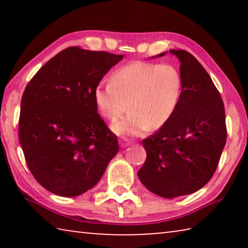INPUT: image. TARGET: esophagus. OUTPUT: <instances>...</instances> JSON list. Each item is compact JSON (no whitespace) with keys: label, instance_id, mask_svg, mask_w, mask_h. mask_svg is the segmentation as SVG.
<instances>
[{"label":"esophagus","instance_id":"34e87169","mask_svg":"<svg viewBox=\"0 0 248 248\" xmlns=\"http://www.w3.org/2000/svg\"><path fill=\"white\" fill-rule=\"evenodd\" d=\"M121 148H125V146L130 145V141L127 139V138H121V140L119 141Z\"/></svg>","mask_w":248,"mask_h":248}]
</instances>
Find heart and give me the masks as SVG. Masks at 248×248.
Returning a JSON list of instances; mask_svg holds the SVG:
<instances>
[{"mask_svg":"<svg viewBox=\"0 0 248 248\" xmlns=\"http://www.w3.org/2000/svg\"><path fill=\"white\" fill-rule=\"evenodd\" d=\"M183 77L175 65L134 61L117 69L110 82L99 83L94 92L100 114L109 120L130 112L112 124L118 134L140 136L150 129L164 125L178 106Z\"/></svg>","mask_w":248,"mask_h":248,"instance_id":"b5f03b06","label":"heart"}]
</instances>
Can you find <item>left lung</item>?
Segmentation results:
<instances>
[{
    "mask_svg": "<svg viewBox=\"0 0 248 248\" xmlns=\"http://www.w3.org/2000/svg\"><path fill=\"white\" fill-rule=\"evenodd\" d=\"M170 52L180 61L182 96L170 119L142 141L146 159L138 171L141 183L164 198L202 188L215 174L226 142L223 100L210 75L186 50Z\"/></svg>",
    "mask_w": 248,
    "mask_h": 248,
    "instance_id": "1",
    "label": "left lung"
}]
</instances>
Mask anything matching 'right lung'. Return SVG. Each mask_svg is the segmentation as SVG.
<instances>
[{"mask_svg": "<svg viewBox=\"0 0 248 248\" xmlns=\"http://www.w3.org/2000/svg\"><path fill=\"white\" fill-rule=\"evenodd\" d=\"M123 58L69 47L41 66L25 89L19 142L29 170L52 194H84L118 153L117 136L100 118L94 92Z\"/></svg>", "mask_w": 248, "mask_h": 248, "instance_id": "obj_1", "label": "right lung"}]
</instances>
